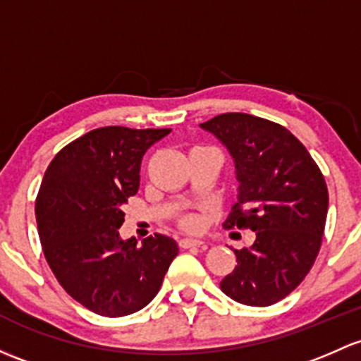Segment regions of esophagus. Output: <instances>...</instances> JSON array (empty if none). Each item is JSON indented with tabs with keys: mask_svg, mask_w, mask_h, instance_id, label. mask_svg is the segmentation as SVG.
<instances>
[{
	"mask_svg": "<svg viewBox=\"0 0 361 361\" xmlns=\"http://www.w3.org/2000/svg\"><path fill=\"white\" fill-rule=\"evenodd\" d=\"M204 242L197 240V238H180V247L183 249H190V247H200Z\"/></svg>",
	"mask_w": 361,
	"mask_h": 361,
	"instance_id": "obj_1",
	"label": "esophagus"
}]
</instances>
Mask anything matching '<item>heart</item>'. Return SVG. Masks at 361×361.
I'll list each match as a JSON object with an SVG mask.
<instances>
[{
	"instance_id": "b5f03b06",
	"label": "heart",
	"mask_w": 361,
	"mask_h": 361,
	"mask_svg": "<svg viewBox=\"0 0 361 361\" xmlns=\"http://www.w3.org/2000/svg\"><path fill=\"white\" fill-rule=\"evenodd\" d=\"M204 218L197 212H187L180 218V225L181 228H185L187 231H200L204 228Z\"/></svg>"
}]
</instances>
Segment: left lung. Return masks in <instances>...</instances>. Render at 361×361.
<instances>
[{"mask_svg":"<svg viewBox=\"0 0 361 361\" xmlns=\"http://www.w3.org/2000/svg\"><path fill=\"white\" fill-rule=\"evenodd\" d=\"M200 126L225 143L240 183L225 228L256 231L250 247L233 250L237 267L219 287L240 305H275L305 280L322 247L324 174L287 128L263 117L228 112Z\"/></svg>","mask_w":361,"mask_h":361,"instance_id":"8db88e82","label":"left lung"}]
</instances>
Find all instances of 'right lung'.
<instances>
[{"mask_svg":"<svg viewBox=\"0 0 361 361\" xmlns=\"http://www.w3.org/2000/svg\"><path fill=\"white\" fill-rule=\"evenodd\" d=\"M171 130L105 126L53 157L36 197L44 257L63 290L102 317H124L157 295L178 256L174 238L121 240V207L140 188L145 152Z\"/></svg>","mask_w":361,"mask_h":361,"instance_id":"obj_1","label":"right lung"}]
</instances>
